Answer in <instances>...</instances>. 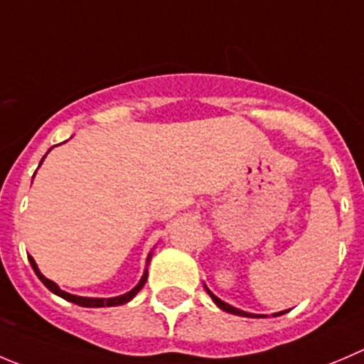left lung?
<instances>
[{
  "instance_id": "left-lung-1",
  "label": "left lung",
  "mask_w": 364,
  "mask_h": 364,
  "mask_svg": "<svg viewBox=\"0 0 364 364\" xmlns=\"http://www.w3.org/2000/svg\"><path fill=\"white\" fill-rule=\"evenodd\" d=\"M206 291H208V295H210V297L213 299V302H215V304H217L218 308H220V309H224V311H228V313H232V315H238V316H250V318H254V316H261V315H252V313H245V311H242V309H236V308H232V306L225 304L224 301H220V299H218V297H215V295L211 294V291L208 290V288H206ZM279 315H283V311H281V313H276V316H279Z\"/></svg>"
}]
</instances>
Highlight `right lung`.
Here are the masks:
<instances>
[{"instance_id":"right-lung-1","label":"right lung","mask_w":364,"mask_h":364,"mask_svg":"<svg viewBox=\"0 0 364 364\" xmlns=\"http://www.w3.org/2000/svg\"><path fill=\"white\" fill-rule=\"evenodd\" d=\"M42 160H44V158H42ZM42 160H41V164H42ZM28 259H30V264H31V268H33L35 274H37V277L42 281V283H44V287L48 288V290H51L53 294H56V295H58V297L65 299V301L73 302V304L83 306V308H105V306H121V304H126V302L132 301V299L135 297V295L139 294L140 290H142V287H144V284H146V281H147V270H146V272H144L142 279H140V283L136 284V287L133 288L132 291H128V294L121 295V297H114V299H88V297H77V295H70V294H67V291L60 290V288L56 287V284L53 283V281L46 279V277L41 274V270H38V268H37V263H35L33 257L28 256Z\"/></svg>"}]
</instances>
